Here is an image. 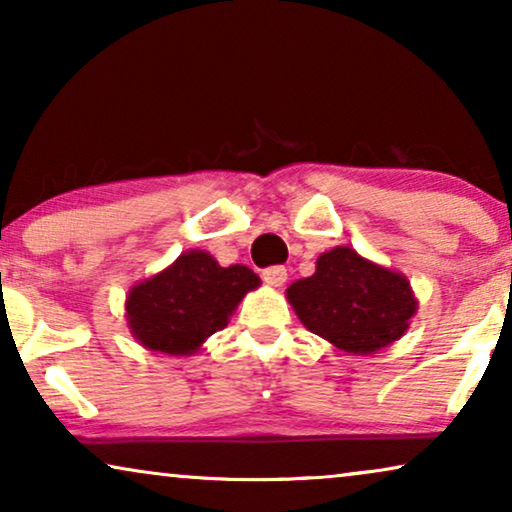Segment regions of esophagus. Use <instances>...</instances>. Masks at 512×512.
I'll use <instances>...</instances> for the list:
<instances>
[{
    "label": "esophagus",
    "mask_w": 512,
    "mask_h": 512,
    "mask_svg": "<svg viewBox=\"0 0 512 512\" xmlns=\"http://www.w3.org/2000/svg\"><path fill=\"white\" fill-rule=\"evenodd\" d=\"M263 282L270 284V286H282L286 282V268L284 265H270V268H265L261 272Z\"/></svg>",
    "instance_id": "34e87169"
}]
</instances>
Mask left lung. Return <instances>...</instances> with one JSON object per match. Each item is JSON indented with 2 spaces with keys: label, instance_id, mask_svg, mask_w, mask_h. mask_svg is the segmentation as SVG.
<instances>
[{
  "label": "left lung",
  "instance_id": "obj_1",
  "mask_svg": "<svg viewBox=\"0 0 512 512\" xmlns=\"http://www.w3.org/2000/svg\"><path fill=\"white\" fill-rule=\"evenodd\" d=\"M312 333L349 354H373L401 338L417 310L410 282L349 247L319 256L317 272L286 289Z\"/></svg>",
  "mask_w": 512,
  "mask_h": 512
}]
</instances>
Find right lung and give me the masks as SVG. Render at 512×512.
Returning a JSON list of instances; mask_svg holds the SVG:
<instances>
[{"instance_id": "add662e5", "label": "right lung", "mask_w": 512, "mask_h": 512, "mask_svg": "<svg viewBox=\"0 0 512 512\" xmlns=\"http://www.w3.org/2000/svg\"><path fill=\"white\" fill-rule=\"evenodd\" d=\"M258 284L261 279L244 265L221 268L205 251H188L130 291V331L153 352L193 354L228 324L244 293Z\"/></svg>"}]
</instances>
